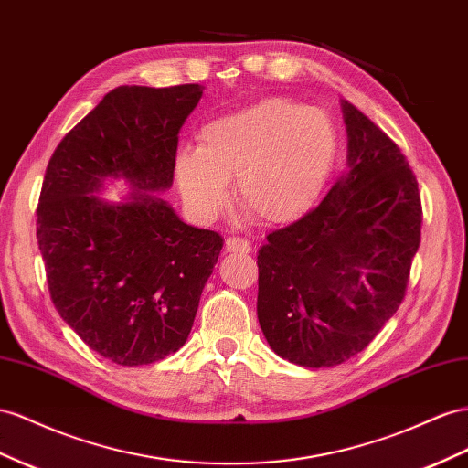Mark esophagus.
Returning a JSON list of instances; mask_svg holds the SVG:
<instances>
[{
	"mask_svg": "<svg viewBox=\"0 0 468 468\" xmlns=\"http://www.w3.org/2000/svg\"><path fill=\"white\" fill-rule=\"evenodd\" d=\"M226 250L236 251V254H250L251 244L248 242V239H244V238L230 236L229 239H226Z\"/></svg>",
	"mask_w": 468,
	"mask_h": 468,
	"instance_id": "1",
	"label": "esophagus"
}]
</instances>
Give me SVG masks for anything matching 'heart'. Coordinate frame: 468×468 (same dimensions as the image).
<instances>
[{
    "label": "heart",
    "instance_id": "heart-1",
    "mask_svg": "<svg viewBox=\"0 0 468 468\" xmlns=\"http://www.w3.org/2000/svg\"><path fill=\"white\" fill-rule=\"evenodd\" d=\"M338 155L333 120L289 98H261L200 125L197 147L175 155V179L186 207L210 220L236 200L263 222L307 214L331 179Z\"/></svg>",
    "mask_w": 468,
    "mask_h": 468
}]
</instances>
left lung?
Masks as SVG:
<instances>
[{
	"mask_svg": "<svg viewBox=\"0 0 468 468\" xmlns=\"http://www.w3.org/2000/svg\"><path fill=\"white\" fill-rule=\"evenodd\" d=\"M345 175L258 254V319L277 356L305 368L368 346L406 297L421 238L418 179L399 147L343 100Z\"/></svg>",
	"mask_w": 468,
	"mask_h": 468,
	"instance_id": "1",
	"label": "left lung"
}]
</instances>
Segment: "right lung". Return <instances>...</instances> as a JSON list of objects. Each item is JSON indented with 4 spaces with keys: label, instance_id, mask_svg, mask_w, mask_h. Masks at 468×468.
Masks as SVG:
<instances>
[{
    "label": "right lung",
    "instance_id": "right-lung-1",
    "mask_svg": "<svg viewBox=\"0 0 468 468\" xmlns=\"http://www.w3.org/2000/svg\"><path fill=\"white\" fill-rule=\"evenodd\" d=\"M203 86H118L62 137L37 207L48 293L84 343L120 366L163 360L191 333L222 236L154 195L173 185L185 120ZM125 178V204L94 196ZM143 193L140 194L139 191Z\"/></svg>",
    "mask_w": 468,
    "mask_h": 468
}]
</instances>
